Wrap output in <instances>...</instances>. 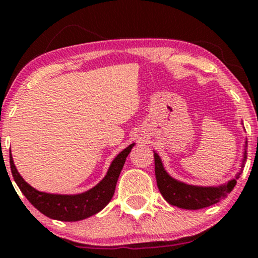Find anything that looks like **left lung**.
I'll return each instance as SVG.
<instances>
[{
	"instance_id": "8db88e82",
	"label": "left lung",
	"mask_w": 258,
	"mask_h": 258,
	"mask_svg": "<svg viewBox=\"0 0 258 258\" xmlns=\"http://www.w3.org/2000/svg\"><path fill=\"white\" fill-rule=\"evenodd\" d=\"M246 146L247 141L245 142L244 146V155L241 160V168L235 177L229 179L228 182L220 185H193L186 184L184 182L177 180L173 177H171L165 170L162 165L161 158L159 154L154 152V159H155V176L158 188L161 193L164 199L171 205L179 207V209L185 210H199L204 207L211 206L214 204L218 203L221 199L226 198L233 188L236 184V179H239L240 174L242 173V168L245 166L246 161Z\"/></svg>"
}]
</instances>
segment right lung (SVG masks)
I'll return each mask as SVG.
<instances>
[{
	"instance_id": "right-lung-1",
	"label": "right lung",
	"mask_w": 258,
	"mask_h": 258,
	"mask_svg": "<svg viewBox=\"0 0 258 258\" xmlns=\"http://www.w3.org/2000/svg\"><path fill=\"white\" fill-rule=\"evenodd\" d=\"M133 147H135V143L130 144L126 149L115 156L104 178L100 180L98 184L79 194H52L35 189L34 186L26 183L18 172L10 150L11 171L22 193L41 214L52 220L76 222L98 214L108 205L115 193L117 179L125 165L126 158L131 153Z\"/></svg>"
}]
</instances>
